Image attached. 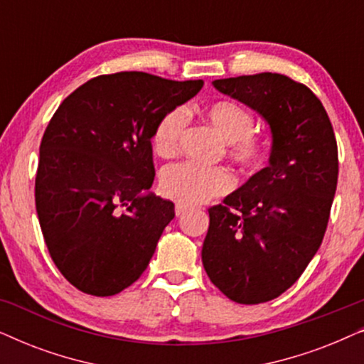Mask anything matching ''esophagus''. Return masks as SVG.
I'll list each match as a JSON object with an SVG mask.
<instances>
[{
  "label": "esophagus",
  "mask_w": 364,
  "mask_h": 364,
  "mask_svg": "<svg viewBox=\"0 0 364 364\" xmlns=\"http://www.w3.org/2000/svg\"><path fill=\"white\" fill-rule=\"evenodd\" d=\"M187 210H188V207L183 205V203H177V205H176V215H177V217L183 215V213H186Z\"/></svg>",
  "instance_id": "1"
}]
</instances>
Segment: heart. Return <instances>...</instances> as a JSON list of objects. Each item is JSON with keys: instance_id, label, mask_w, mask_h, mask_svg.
Instances as JSON below:
<instances>
[{"instance_id": "obj_1", "label": "heart", "mask_w": 364, "mask_h": 364, "mask_svg": "<svg viewBox=\"0 0 364 364\" xmlns=\"http://www.w3.org/2000/svg\"><path fill=\"white\" fill-rule=\"evenodd\" d=\"M202 116L215 129L233 161L248 171H258L270 156V139L253 132L252 112L233 101H217L203 107ZM186 112L173 109L159 121L152 137L154 152L162 159L177 156L186 129ZM164 196L183 205H200L213 197L230 192L233 176L223 167H203L183 162L168 167L162 173Z\"/></svg>"}]
</instances>
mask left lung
I'll use <instances>...</instances> for the list:
<instances>
[{
	"label": "left lung",
	"instance_id": "left-lung-1",
	"mask_svg": "<svg viewBox=\"0 0 364 364\" xmlns=\"http://www.w3.org/2000/svg\"><path fill=\"white\" fill-rule=\"evenodd\" d=\"M212 84L260 114L272 132L268 166L208 208L202 247L213 285L257 305L287 291L321 245L338 182L336 139L320 99L283 74Z\"/></svg>",
	"mask_w": 364,
	"mask_h": 364
}]
</instances>
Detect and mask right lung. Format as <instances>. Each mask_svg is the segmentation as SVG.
<instances>
[{
  "instance_id": "right-lung-1",
  "label": "right lung",
  "mask_w": 364,
  "mask_h": 364,
  "mask_svg": "<svg viewBox=\"0 0 364 364\" xmlns=\"http://www.w3.org/2000/svg\"><path fill=\"white\" fill-rule=\"evenodd\" d=\"M203 86L147 73L104 74L64 99L44 131L36 212L54 265L87 295L111 296L146 270L173 203L151 192L161 119Z\"/></svg>"
}]
</instances>
